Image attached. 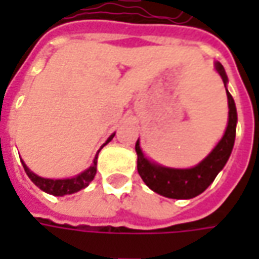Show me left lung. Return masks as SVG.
Wrapping results in <instances>:
<instances>
[{"instance_id": "obj_1", "label": "left lung", "mask_w": 259, "mask_h": 259, "mask_svg": "<svg viewBox=\"0 0 259 259\" xmlns=\"http://www.w3.org/2000/svg\"><path fill=\"white\" fill-rule=\"evenodd\" d=\"M214 69L221 75L226 88L228 76L224 66L219 62H214ZM226 96H228L229 112H228V126L225 130L224 137L214 145L213 150L194 167L171 168L154 163L143 153L140 147V140H137L135 151L138 155L137 158L138 174L153 192L168 199H192L203 193L213 183L214 177L224 168L226 161L231 157L235 144V135H236V122H238L236 106H235L234 98L228 89H226Z\"/></svg>"}]
</instances>
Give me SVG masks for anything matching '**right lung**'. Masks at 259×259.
Returning <instances> with one entry per match:
<instances>
[{
    "label": "right lung",
    "mask_w": 259,
    "mask_h": 259,
    "mask_svg": "<svg viewBox=\"0 0 259 259\" xmlns=\"http://www.w3.org/2000/svg\"><path fill=\"white\" fill-rule=\"evenodd\" d=\"M114 135L115 133L105 141L104 145L108 144V143L114 138ZM104 145H102V147H104ZM102 147H101V148H102ZM99 151H101V150H99ZM99 151H98V154H99ZM98 154L95 155L94 163L91 164L89 168H86L85 171H82V173L77 174L75 177H70V179H46V177H40V176H37L35 173H33V171L25 165L24 161H21V163H23V167H24L27 176L31 179V182H33L38 189H41L46 193L53 194V196H65V194L76 193V192L85 189V187H88L89 183L94 180L95 174H96Z\"/></svg>",
    "instance_id": "add662e5"
}]
</instances>
